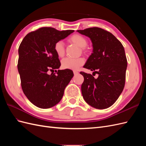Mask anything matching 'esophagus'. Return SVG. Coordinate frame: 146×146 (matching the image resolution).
Wrapping results in <instances>:
<instances>
[{"mask_svg":"<svg viewBox=\"0 0 146 146\" xmlns=\"http://www.w3.org/2000/svg\"><path fill=\"white\" fill-rule=\"evenodd\" d=\"M78 74V71H76V70H74V75H77V74Z\"/></svg>","mask_w":146,"mask_h":146,"instance_id":"esophagus-1","label":"esophagus"}]
</instances>
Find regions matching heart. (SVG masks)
I'll use <instances>...</instances> for the list:
<instances>
[{
    "instance_id": "heart-1",
    "label": "heart",
    "mask_w": 146,
    "mask_h": 146,
    "mask_svg": "<svg viewBox=\"0 0 146 146\" xmlns=\"http://www.w3.org/2000/svg\"><path fill=\"white\" fill-rule=\"evenodd\" d=\"M68 40L70 42L74 43V44L78 46V47L83 48V50H84V47H85L88 44V41L86 38L78 34H74L72 35L69 38ZM54 50L57 56L60 57V58H62V57L64 56L65 54V49L62 41H58L55 44ZM84 63H85V60L82 58H66L61 61V66H62L63 69H65L76 70L79 68L80 66H82Z\"/></svg>"
}]
</instances>
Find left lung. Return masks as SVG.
Listing matches in <instances>:
<instances>
[{
  "instance_id": "1",
  "label": "left lung",
  "mask_w": 146,
  "mask_h": 146,
  "mask_svg": "<svg viewBox=\"0 0 146 146\" xmlns=\"http://www.w3.org/2000/svg\"><path fill=\"white\" fill-rule=\"evenodd\" d=\"M77 32L89 37L93 47L83 68L99 75L95 78L90 74L80 72L84 77L83 98L95 108H107L117 100L124 88L127 67L124 48L112 33L101 28Z\"/></svg>"
}]
</instances>
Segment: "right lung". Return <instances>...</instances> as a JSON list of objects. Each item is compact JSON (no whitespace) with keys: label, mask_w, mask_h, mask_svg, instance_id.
Masks as SVG:
<instances>
[{"label":"right lung","mask_w":146,"mask_h":146,"mask_svg":"<svg viewBox=\"0 0 146 146\" xmlns=\"http://www.w3.org/2000/svg\"><path fill=\"white\" fill-rule=\"evenodd\" d=\"M74 32L42 27L28 33L19 47L17 69L22 89L27 99L40 108H49L62 99L74 76L72 70H58L61 63L55 44ZM55 70L57 74H48Z\"/></svg>","instance_id":"1"}]
</instances>
